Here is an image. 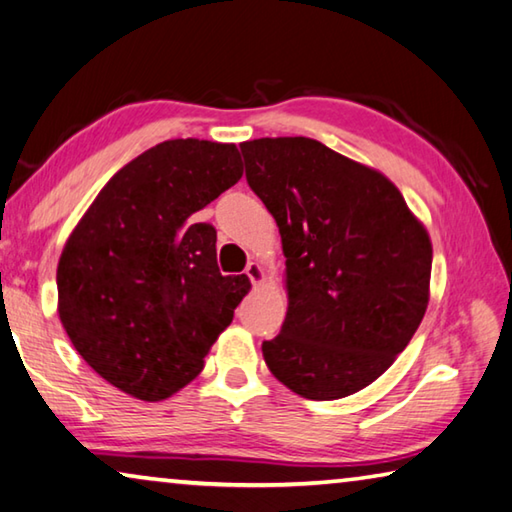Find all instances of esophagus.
I'll use <instances>...</instances> for the list:
<instances>
[{
  "mask_svg": "<svg viewBox=\"0 0 512 512\" xmlns=\"http://www.w3.org/2000/svg\"><path fill=\"white\" fill-rule=\"evenodd\" d=\"M247 276H249V281L254 283V285H261V283H265V267L258 263V261H254V263H249L247 265Z\"/></svg>",
  "mask_w": 512,
  "mask_h": 512,
  "instance_id": "34e87169",
  "label": "esophagus"
}]
</instances>
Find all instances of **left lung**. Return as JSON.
<instances>
[{"instance_id": "1", "label": "left lung", "mask_w": 512, "mask_h": 512, "mask_svg": "<svg viewBox=\"0 0 512 512\" xmlns=\"http://www.w3.org/2000/svg\"><path fill=\"white\" fill-rule=\"evenodd\" d=\"M276 220L288 315L267 369L308 400L353 396L405 351L425 317L432 240L380 170L308 137L240 143Z\"/></svg>"}]
</instances>
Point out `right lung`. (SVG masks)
Listing matches in <instances>:
<instances>
[{
  "instance_id": "right-lung-1",
  "label": "right lung",
  "mask_w": 512,
  "mask_h": 512,
  "mask_svg": "<svg viewBox=\"0 0 512 512\" xmlns=\"http://www.w3.org/2000/svg\"><path fill=\"white\" fill-rule=\"evenodd\" d=\"M242 177L236 143L170 139L107 182L58 261V317L112 387L159 402L193 382L249 292L193 215Z\"/></svg>"
}]
</instances>
